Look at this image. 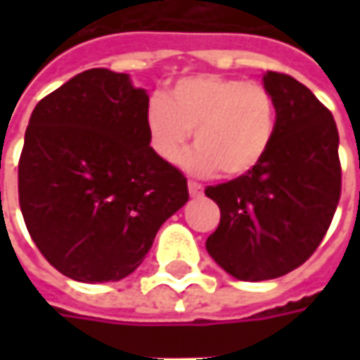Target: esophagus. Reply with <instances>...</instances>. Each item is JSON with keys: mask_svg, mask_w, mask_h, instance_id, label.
Instances as JSON below:
<instances>
[{"mask_svg": "<svg viewBox=\"0 0 360 360\" xmlns=\"http://www.w3.org/2000/svg\"><path fill=\"white\" fill-rule=\"evenodd\" d=\"M202 185L200 183H196V181H188V195L193 196V198H198V196H202Z\"/></svg>", "mask_w": 360, "mask_h": 360, "instance_id": "34e87169", "label": "esophagus"}]
</instances>
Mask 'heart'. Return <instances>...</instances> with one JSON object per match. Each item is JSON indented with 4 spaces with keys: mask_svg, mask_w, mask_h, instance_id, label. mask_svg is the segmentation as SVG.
I'll list each match as a JSON object with an SVG mask.
<instances>
[{
    "mask_svg": "<svg viewBox=\"0 0 360 360\" xmlns=\"http://www.w3.org/2000/svg\"><path fill=\"white\" fill-rule=\"evenodd\" d=\"M150 146L167 164L179 162L195 131L196 148L183 165L196 175L241 177L262 164L278 129V102L262 82L221 75L181 79L146 110Z\"/></svg>",
    "mask_w": 360,
    "mask_h": 360,
    "instance_id": "1",
    "label": "heart"
}]
</instances>
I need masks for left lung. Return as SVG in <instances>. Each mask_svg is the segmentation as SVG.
I'll return each mask as SVG.
<instances>
[{
    "label": "left lung",
    "instance_id": "obj_1",
    "mask_svg": "<svg viewBox=\"0 0 360 360\" xmlns=\"http://www.w3.org/2000/svg\"><path fill=\"white\" fill-rule=\"evenodd\" d=\"M278 102V129L262 164L206 187L219 226L206 250L243 281L285 276L324 239L341 195L340 134L332 111L285 73H264Z\"/></svg>",
    "mask_w": 360,
    "mask_h": 360
}]
</instances>
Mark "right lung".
Segmentation results:
<instances>
[{
	"instance_id": "1",
	"label": "right lung",
	"mask_w": 360,
	"mask_h": 360,
	"mask_svg": "<svg viewBox=\"0 0 360 360\" xmlns=\"http://www.w3.org/2000/svg\"><path fill=\"white\" fill-rule=\"evenodd\" d=\"M148 94L129 75L89 69L36 103L19 160L32 241L67 278L133 274L188 200L185 175L150 146Z\"/></svg>"
}]
</instances>
